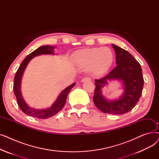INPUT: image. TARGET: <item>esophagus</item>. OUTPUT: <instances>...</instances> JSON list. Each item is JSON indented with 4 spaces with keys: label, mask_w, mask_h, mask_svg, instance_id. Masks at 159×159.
Masks as SVG:
<instances>
[{
    "label": "esophagus",
    "mask_w": 159,
    "mask_h": 159,
    "mask_svg": "<svg viewBox=\"0 0 159 159\" xmlns=\"http://www.w3.org/2000/svg\"><path fill=\"white\" fill-rule=\"evenodd\" d=\"M90 80H91V79L89 77H84V78H83L82 79L81 82H85V81H90Z\"/></svg>",
    "instance_id": "obj_1"
}]
</instances>
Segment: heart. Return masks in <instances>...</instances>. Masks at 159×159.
I'll return each instance as SVG.
<instances>
[{
  "label": "heart",
  "mask_w": 159,
  "mask_h": 159,
  "mask_svg": "<svg viewBox=\"0 0 159 159\" xmlns=\"http://www.w3.org/2000/svg\"><path fill=\"white\" fill-rule=\"evenodd\" d=\"M114 54L109 48H93L79 50L73 55V62L81 70L91 69L95 75H101L110 68Z\"/></svg>",
  "instance_id": "b5f03b06"
}]
</instances>
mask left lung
Returning <instances> with one entry per match:
<instances>
[{
	"mask_svg": "<svg viewBox=\"0 0 159 159\" xmlns=\"http://www.w3.org/2000/svg\"><path fill=\"white\" fill-rule=\"evenodd\" d=\"M112 46L116 53L115 68L106 77L95 80V89L93 102L98 109L105 113L122 115L135 106L142 95L144 79L140 64L129 52L115 44ZM118 80L123 86V93L113 100L107 99L102 89L108 81Z\"/></svg>",
	"mask_w": 159,
	"mask_h": 159,
	"instance_id": "left-lung-1",
	"label": "left lung"
}]
</instances>
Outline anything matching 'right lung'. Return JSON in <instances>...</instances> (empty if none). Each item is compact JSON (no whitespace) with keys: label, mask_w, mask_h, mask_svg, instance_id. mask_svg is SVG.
<instances>
[{"label":"right lung","mask_w":159,"mask_h":159,"mask_svg":"<svg viewBox=\"0 0 159 159\" xmlns=\"http://www.w3.org/2000/svg\"><path fill=\"white\" fill-rule=\"evenodd\" d=\"M55 48V46L48 45L42 46L38 48L35 51H33L24 58V61L20 65L14 77L13 90L16 101H17L18 105L20 108V110L25 114L33 116V117L46 119L57 114L64 106L68 93H70V90L73 88V87L75 85V83H73L71 85L68 86L64 90H62L55 100V101L51 106V107L45 108V109L40 110L35 109L34 107H31L26 103V102L24 99L21 93V81L24 72L25 70H26L28 63L35 57L39 56L40 55H54Z\"/></svg>","instance_id":"1"}]
</instances>
